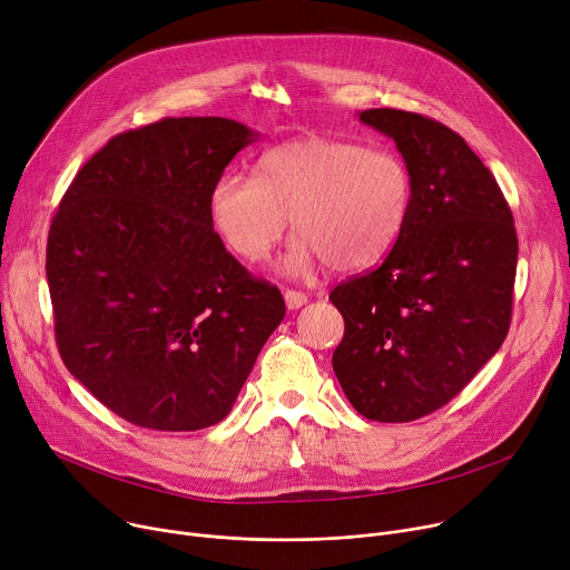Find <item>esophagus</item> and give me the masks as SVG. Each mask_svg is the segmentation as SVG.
Listing matches in <instances>:
<instances>
[{"instance_id": "34e87169", "label": "esophagus", "mask_w": 570, "mask_h": 570, "mask_svg": "<svg viewBox=\"0 0 570 570\" xmlns=\"http://www.w3.org/2000/svg\"><path fill=\"white\" fill-rule=\"evenodd\" d=\"M283 296H285V305L289 311H298L301 305L308 303V296H305L303 292H296V289H285Z\"/></svg>"}]
</instances>
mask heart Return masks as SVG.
<instances>
[{
    "mask_svg": "<svg viewBox=\"0 0 570 570\" xmlns=\"http://www.w3.org/2000/svg\"><path fill=\"white\" fill-rule=\"evenodd\" d=\"M413 200L406 161L392 150L308 137L257 159L255 178L224 173L209 189V222L246 265L265 262L289 226L281 269L292 278L320 265L340 274L374 267L400 239Z\"/></svg>",
    "mask_w": 570,
    "mask_h": 570,
    "instance_id": "obj_1",
    "label": "heart"
}]
</instances>
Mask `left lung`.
<instances>
[{
	"instance_id": "8db88e82",
	"label": "left lung",
	"mask_w": 570,
	"mask_h": 570,
	"mask_svg": "<svg viewBox=\"0 0 570 570\" xmlns=\"http://www.w3.org/2000/svg\"><path fill=\"white\" fill-rule=\"evenodd\" d=\"M358 118L395 141L413 200L381 267L328 296L344 317L333 372L367 420L411 422L456 397L502 346L518 239L493 173L463 137L400 109Z\"/></svg>"
}]
</instances>
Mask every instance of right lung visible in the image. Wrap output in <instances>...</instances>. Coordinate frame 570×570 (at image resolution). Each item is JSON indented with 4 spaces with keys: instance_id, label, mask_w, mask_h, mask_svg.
I'll list each match as a JSON object with an SVG mask.
<instances>
[{
    "instance_id": "add662e5",
    "label": "right lung",
    "mask_w": 570,
    "mask_h": 570,
    "mask_svg": "<svg viewBox=\"0 0 570 570\" xmlns=\"http://www.w3.org/2000/svg\"><path fill=\"white\" fill-rule=\"evenodd\" d=\"M218 116L114 137L75 175L48 237L59 354L109 411L144 429L222 422L285 317L209 222V189L257 141Z\"/></svg>"
}]
</instances>
